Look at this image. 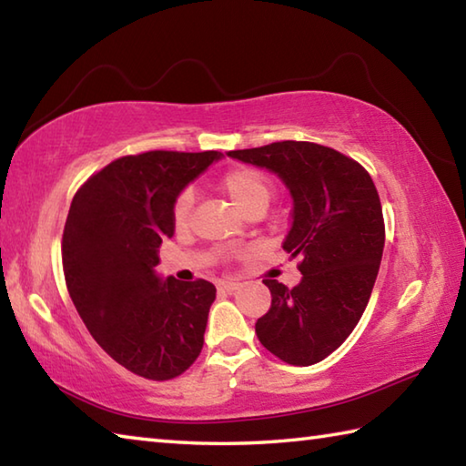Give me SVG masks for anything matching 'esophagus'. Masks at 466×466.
I'll return each mask as SVG.
<instances>
[{
	"mask_svg": "<svg viewBox=\"0 0 466 466\" xmlns=\"http://www.w3.org/2000/svg\"><path fill=\"white\" fill-rule=\"evenodd\" d=\"M238 287H240V283H236V281H219L218 283V289L226 291V293H234Z\"/></svg>",
	"mask_w": 466,
	"mask_h": 466,
	"instance_id": "1",
	"label": "esophagus"
}]
</instances>
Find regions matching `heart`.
Masks as SVG:
<instances>
[{"label": "heart", "mask_w": 466, "mask_h": 466, "mask_svg": "<svg viewBox=\"0 0 466 466\" xmlns=\"http://www.w3.org/2000/svg\"><path fill=\"white\" fill-rule=\"evenodd\" d=\"M219 191L232 201V206L238 208L242 214L257 208H267L270 193H273V185H270L268 177L258 171V168L250 167H234L230 171L222 175L218 183ZM193 209V193L187 189L183 191L179 198L175 199L173 206V219L177 228L187 226Z\"/></svg>", "instance_id": "1"}]
</instances>
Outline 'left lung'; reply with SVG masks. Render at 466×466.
I'll return each instance as SVG.
<instances>
[{"instance_id":"1","label":"left lung","mask_w":466,"mask_h":466,"mask_svg":"<svg viewBox=\"0 0 466 466\" xmlns=\"http://www.w3.org/2000/svg\"><path fill=\"white\" fill-rule=\"evenodd\" d=\"M230 158L275 173L293 199L283 248L301 258V281L265 279L270 309L257 336L285 362L309 367L332 354L365 311L385 247L379 193L357 160L314 142L283 140Z\"/></svg>"}]
</instances>
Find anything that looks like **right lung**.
<instances>
[{
  "mask_svg": "<svg viewBox=\"0 0 466 466\" xmlns=\"http://www.w3.org/2000/svg\"><path fill=\"white\" fill-rule=\"evenodd\" d=\"M222 152L150 150L101 168L75 193L63 232L66 289L89 334L116 362L152 380L199 357L216 287L157 273L175 199Z\"/></svg>",
  "mask_w": 466,
  "mask_h": 466,
  "instance_id": "right-lung-1",
  "label": "right lung"
}]
</instances>
